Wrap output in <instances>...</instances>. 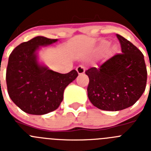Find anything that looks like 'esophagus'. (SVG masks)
<instances>
[{"instance_id":"obj_1","label":"esophagus","mask_w":151,"mask_h":151,"mask_svg":"<svg viewBox=\"0 0 151 151\" xmlns=\"http://www.w3.org/2000/svg\"><path fill=\"white\" fill-rule=\"evenodd\" d=\"M76 70L78 72V73L79 75H82L85 73V68L83 65H79L78 66H77L76 68Z\"/></svg>"}]
</instances>
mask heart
<instances>
[{
  "instance_id": "obj_1",
  "label": "heart",
  "mask_w": 151,
  "mask_h": 151,
  "mask_svg": "<svg viewBox=\"0 0 151 151\" xmlns=\"http://www.w3.org/2000/svg\"><path fill=\"white\" fill-rule=\"evenodd\" d=\"M108 45H109L108 41H101V48L106 49V47H108ZM116 47H111L110 48V53H114V52L116 51Z\"/></svg>"
}]
</instances>
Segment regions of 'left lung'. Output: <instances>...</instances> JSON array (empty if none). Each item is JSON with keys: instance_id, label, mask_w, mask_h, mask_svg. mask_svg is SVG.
<instances>
[{"instance_id": "8db88e82", "label": "left lung", "mask_w": 151, "mask_h": 151, "mask_svg": "<svg viewBox=\"0 0 151 151\" xmlns=\"http://www.w3.org/2000/svg\"><path fill=\"white\" fill-rule=\"evenodd\" d=\"M122 53L116 54L98 68L85 71L89 78L88 96L94 106L118 111L134 104L146 88V64L143 54L132 42L116 34Z\"/></svg>"}]
</instances>
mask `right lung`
I'll return each mask as SVG.
<instances>
[{
    "mask_svg": "<svg viewBox=\"0 0 151 151\" xmlns=\"http://www.w3.org/2000/svg\"><path fill=\"white\" fill-rule=\"evenodd\" d=\"M57 39L38 36L23 42L11 52L6 73L8 94L22 111L43 115L59 107L66 87L78 76L76 70L61 74L40 66L36 50Z\"/></svg>",
    "mask_w": 151,
    "mask_h": 151,
    "instance_id": "add662e5",
    "label": "right lung"
}]
</instances>
